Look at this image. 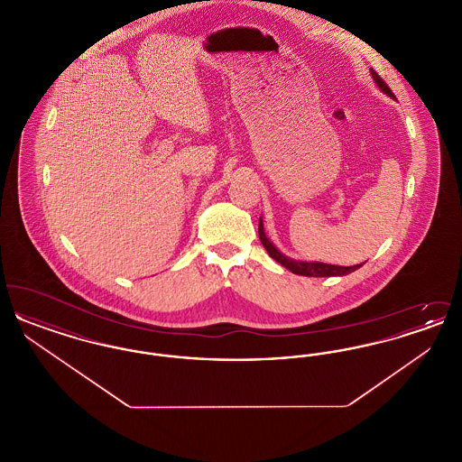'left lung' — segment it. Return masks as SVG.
<instances>
[{"mask_svg":"<svg viewBox=\"0 0 462 462\" xmlns=\"http://www.w3.org/2000/svg\"><path fill=\"white\" fill-rule=\"evenodd\" d=\"M371 76H373L374 83L377 85V88L381 89L384 95L388 97H395L392 93V89L386 87V83L374 72L371 69ZM258 234H260V241L264 245L266 253L270 254V258H273L277 263L286 266L289 272L296 273V275H303V277H343L348 275L355 270H358L362 263L353 264V266H339V264L322 263V262H301V260H292L286 256L284 253H281L273 242L270 241L264 234L263 220L260 218V225H258Z\"/></svg>","mask_w":462,"mask_h":462,"instance_id":"8db88e82","label":"left lung"}]
</instances>
